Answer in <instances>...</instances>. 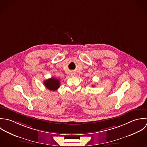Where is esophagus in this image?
I'll use <instances>...</instances> for the list:
<instances>
[{
  "label": "esophagus",
  "instance_id": "1",
  "mask_svg": "<svg viewBox=\"0 0 147 147\" xmlns=\"http://www.w3.org/2000/svg\"><path fill=\"white\" fill-rule=\"evenodd\" d=\"M70 75V76L73 77V76H74V75H75V74H74V73H71Z\"/></svg>",
  "mask_w": 147,
  "mask_h": 147
}]
</instances>
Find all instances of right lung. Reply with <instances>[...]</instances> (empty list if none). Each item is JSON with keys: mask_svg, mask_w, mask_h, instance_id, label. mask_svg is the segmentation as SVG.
I'll list each match as a JSON object with an SVG mask.
<instances>
[{"mask_svg": "<svg viewBox=\"0 0 147 147\" xmlns=\"http://www.w3.org/2000/svg\"><path fill=\"white\" fill-rule=\"evenodd\" d=\"M44 84L46 88L51 91H56L59 88L60 82L58 79L52 77L44 81Z\"/></svg>", "mask_w": 147, "mask_h": 147, "instance_id": "right-lung-1", "label": "right lung"}]
</instances>
